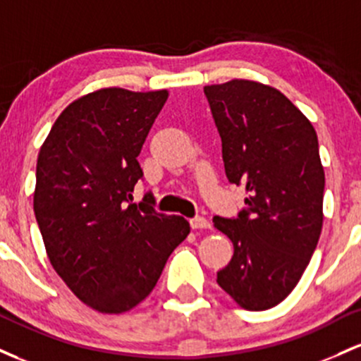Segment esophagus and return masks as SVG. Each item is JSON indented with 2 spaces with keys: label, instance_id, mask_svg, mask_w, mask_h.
<instances>
[{
  "label": "esophagus",
  "instance_id": "obj_1",
  "mask_svg": "<svg viewBox=\"0 0 361 361\" xmlns=\"http://www.w3.org/2000/svg\"><path fill=\"white\" fill-rule=\"evenodd\" d=\"M191 226H192V230H200V228H209L212 225H209V221L206 220V218L196 216L191 220Z\"/></svg>",
  "mask_w": 361,
  "mask_h": 361
}]
</instances>
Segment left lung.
Segmentation results:
<instances>
[{"instance_id":"left-lung-1","label":"left lung","mask_w":361,"mask_h":361,"mask_svg":"<svg viewBox=\"0 0 361 361\" xmlns=\"http://www.w3.org/2000/svg\"><path fill=\"white\" fill-rule=\"evenodd\" d=\"M204 95L226 177L247 192L237 218H213L233 244L216 283L242 309L268 310L297 286L321 237L326 177L317 133L269 85L232 80L208 85Z\"/></svg>"}]
</instances>
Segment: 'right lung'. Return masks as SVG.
Wrapping results in <instances>:
<instances>
[{
	"label": "right lung",
	"instance_id": "1",
	"mask_svg": "<svg viewBox=\"0 0 361 361\" xmlns=\"http://www.w3.org/2000/svg\"><path fill=\"white\" fill-rule=\"evenodd\" d=\"M169 92L100 88L61 112L40 147L34 213L52 268L85 305L123 314L152 293L188 220L133 202L137 155Z\"/></svg>",
	"mask_w": 361,
	"mask_h": 361
}]
</instances>
